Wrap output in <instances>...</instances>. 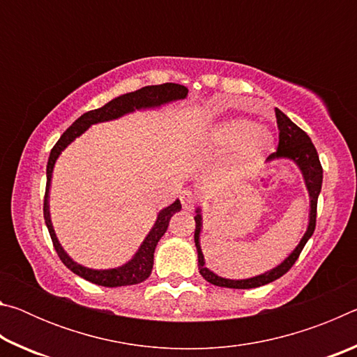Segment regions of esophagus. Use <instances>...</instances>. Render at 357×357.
<instances>
[{
	"mask_svg": "<svg viewBox=\"0 0 357 357\" xmlns=\"http://www.w3.org/2000/svg\"><path fill=\"white\" fill-rule=\"evenodd\" d=\"M181 203H183V206L185 209H193L198 203V195L192 190H184L181 193Z\"/></svg>",
	"mask_w": 357,
	"mask_h": 357,
	"instance_id": "34e87169",
	"label": "esophagus"
}]
</instances>
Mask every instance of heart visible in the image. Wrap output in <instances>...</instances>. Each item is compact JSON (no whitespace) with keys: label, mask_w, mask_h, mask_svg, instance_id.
<instances>
[{"label":"heart","mask_w":357,"mask_h":357,"mask_svg":"<svg viewBox=\"0 0 357 357\" xmlns=\"http://www.w3.org/2000/svg\"><path fill=\"white\" fill-rule=\"evenodd\" d=\"M215 140L225 144H239V160L252 164L273 146V135L268 130L258 129L257 124L247 119H234L222 124L215 130Z\"/></svg>","instance_id":"1"}]
</instances>
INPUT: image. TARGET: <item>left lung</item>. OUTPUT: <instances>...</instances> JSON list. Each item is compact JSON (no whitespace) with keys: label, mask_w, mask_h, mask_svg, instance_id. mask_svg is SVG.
I'll use <instances>...</instances> for the list:
<instances>
[{"label":"left lung","mask_w":357,"mask_h":357,"mask_svg":"<svg viewBox=\"0 0 357 357\" xmlns=\"http://www.w3.org/2000/svg\"><path fill=\"white\" fill-rule=\"evenodd\" d=\"M275 118H277V128H279V146H277L275 153L269 155V159H275V157H287L298 164L302 174H304L305 185L310 193V220L309 227L304 236H302L299 245L293 250L285 261L277 266L269 273H264L261 275L252 277V279L245 280H229L223 279V277L215 275L211 273L208 268H204V258L200 249V231H202V215L200 209H197L195 215V245L198 252V269L200 274L206 279L209 283L215 287H225V288H236V289H249V288H258L263 287L266 283H271L277 279H280L283 274H287L291 266L299 258L302 249L307 244V241L312 238L313 231L317 227V204H318V195L321 192L323 184V167L319 162V157L315 146L310 140V137L305 134L304 130L298 128L291 119H289L285 113H282L279 108H275Z\"/></svg>","instance_id":"obj_1"}]
</instances>
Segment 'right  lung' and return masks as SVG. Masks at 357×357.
Here are the masks:
<instances>
[{
    "mask_svg": "<svg viewBox=\"0 0 357 357\" xmlns=\"http://www.w3.org/2000/svg\"><path fill=\"white\" fill-rule=\"evenodd\" d=\"M187 93H189V89L183 86V84L164 83V84H153V86H144V88L137 89L134 93L119 96V98L110 100L104 107L98 108V110H91L82 114V116L64 132L61 138L56 142L55 146H53L50 157H48V164H47V187H45V198H44L45 225L48 228V233H50L53 247H55L59 259L68 266L72 273L83 277L84 280L96 283V285H100V287H112V288L137 285V283H142L143 280H146L151 275V271H153L155 245L160 241V238L165 234L172 217L176 214L178 211H181V203L179 200H176L168 208L160 211L159 215H157V220L154 223L153 229H151L146 239H144L143 244L140 245V249H138V252L135 253V257L132 258L129 263L121 266V268L107 269V271H94V269L83 268V266L72 261V258H69L68 253H66L63 250V247L59 245L58 239L55 236V231H53L50 214H48V189H50L53 167H55L58 155L61 154V151L68 146L72 140H75L78 135H82L91 124L102 123V121L116 119L126 113L138 110V108L159 107L162 104H167V102L184 99Z\"/></svg>",
    "mask_w": 357,
    "mask_h": 357,
    "instance_id": "right-lung-1",
    "label": "right lung"
}]
</instances>
